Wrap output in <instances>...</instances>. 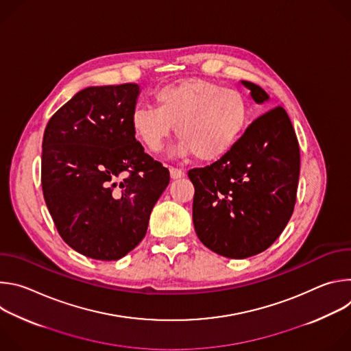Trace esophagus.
<instances>
[{
  "label": "esophagus",
  "instance_id": "1",
  "mask_svg": "<svg viewBox=\"0 0 351 351\" xmlns=\"http://www.w3.org/2000/svg\"><path fill=\"white\" fill-rule=\"evenodd\" d=\"M169 172H171V178H172V179H180V178L184 176V171H183V169H179V168L171 167V168H169Z\"/></svg>",
  "mask_w": 351,
  "mask_h": 351
}]
</instances>
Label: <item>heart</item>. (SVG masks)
Wrapping results in <instances>:
<instances>
[{
  "instance_id": "obj_1",
  "label": "heart",
  "mask_w": 351,
  "mask_h": 351,
  "mask_svg": "<svg viewBox=\"0 0 351 351\" xmlns=\"http://www.w3.org/2000/svg\"><path fill=\"white\" fill-rule=\"evenodd\" d=\"M156 106L136 107L130 128L149 152L157 153L172 134L180 141V152L199 161L213 162L239 141L248 119L243 94L199 77H186L160 87Z\"/></svg>"
}]
</instances>
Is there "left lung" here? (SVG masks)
<instances>
[{
	"instance_id": "left-lung-1",
	"label": "left lung",
	"mask_w": 351,
	"mask_h": 351,
	"mask_svg": "<svg viewBox=\"0 0 351 351\" xmlns=\"http://www.w3.org/2000/svg\"><path fill=\"white\" fill-rule=\"evenodd\" d=\"M257 104L269 95L240 82ZM194 186L193 223L202 243L228 258L267 250L286 228L295 203L300 148L282 107L250 125L230 152L206 168L189 171Z\"/></svg>"
}]
</instances>
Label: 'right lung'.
<instances>
[{
  "mask_svg": "<svg viewBox=\"0 0 351 351\" xmlns=\"http://www.w3.org/2000/svg\"><path fill=\"white\" fill-rule=\"evenodd\" d=\"M140 86H93L48 121L41 186L60 236L101 261L125 257L143 240L169 171L144 153L130 128Z\"/></svg>",
  "mask_w": 351,
  "mask_h": 351,
  "instance_id": "1",
  "label": "right lung"
}]
</instances>
